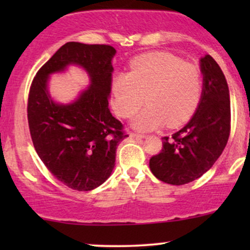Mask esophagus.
<instances>
[{
  "instance_id": "34e87169",
  "label": "esophagus",
  "mask_w": 250,
  "mask_h": 250,
  "mask_svg": "<svg viewBox=\"0 0 250 250\" xmlns=\"http://www.w3.org/2000/svg\"><path fill=\"white\" fill-rule=\"evenodd\" d=\"M130 136L135 137V139H143V137H146V135L140 133H130Z\"/></svg>"
}]
</instances>
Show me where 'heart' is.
<instances>
[{
    "label": "heart",
    "instance_id": "heart-1",
    "mask_svg": "<svg viewBox=\"0 0 250 250\" xmlns=\"http://www.w3.org/2000/svg\"><path fill=\"white\" fill-rule=\"evenodd\" d=\"M202 90L199 68L167 53L136 57L130 73L116 74L111 82L113 105L123 119L147 102L148 107L134 120L135 127L145 130L187 122L199 107Z\"/></svg>",
    "mask_w": 250,
    "mask_h": 250
}]
</instances>
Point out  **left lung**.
<instances>
[{
	"label": "left lung",
	"instance_id": "left-lung-1",
	"mask_svg": "<svg viewBox=\"0 0 250 250\" xmlns=\"http://www.w3.org/2000/svg\"><path fill=\"white\" fill-rule=\"evenodd\" d=\"M202 97L196 113L171 137H162V150L150 157L151 173L162 182L182 186L199 179L222 154L230 134L228 83L210 55L201 59Z\"/></svg>",
	"mask_w": 250,
	"mask_h": 250
}]
</instances>
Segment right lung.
Masks as SVG:
<instances>
[{"label":"right lung","instance_id":"add662e5","mask_svg":"<svg viewBox=\"0 0 250 250\" xmlns=\"http://www.w3.org/2000/svg\"><path fill=\"white\" fill-rule=\"evenodd\" d=\"M115 53L108 44L68 42L31 82L27 111L34 148L48 170L74 190L101 186L115 166L117 146L128 136L108 108ZM69 64L84 67L91 85L76 102L59 105L47 93V77Z\"/></svg>","mask_w":250,"mask_h":250}]
</instances>
